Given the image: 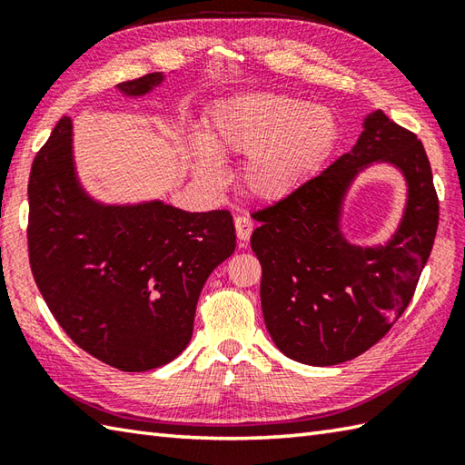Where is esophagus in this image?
Masks as SVG:
<instances>
[{
	"label": "esophagus",
	"mask_w": 465,
	"mask_h": 465,
	"mask_svg": "<svg viewBox=\"0 0 465 465\" xmlns=\"http://www.w3.org/2000/svg\"><path fill=\"white\" fill-rule=\"evenodd\" d=\"M233 223H235V233H238V240H240V245L243 248L245 243H248V240H250V235H252V232H253V222L250 220V217H245V215H238L233 220Z\"/></svg>",
	"instance_id": "34e87169"
}]
</instances>
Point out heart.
Instances as JSON below:
<instances>
[{
  "label": "heart",
  "mask_w": 465,
  "mask_h": 465,
  "mask_svg": "<svg viewBox=\"0 0 465 465\" xmlns=\"http://www.w3.org/2000/svg\"><path fill=\"white\" fill-rule=\"evenodd\" d=\"M340 140V122L330 107L302 97L255 92L217 102L190 135L187 153L197 180L220 187L225 157H245L242 185L260 202H280L328 162Z\"/></svg>",
  "instance_id": "b5f03b06"
}]
</instances>
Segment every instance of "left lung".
Wrapping results in <instances>:
<instances>
[{
    "mask_svg": "<svg viewBox=\"0 0 465 465\" xmlns=\"http://www.w3.org/2000/svg\"><path fill=\"white\" fill-rule=\"evenodd\" d=\"M373 163L404 175L407 207L385 244H350L341 232L344 193ZM253 217L260 227L252 250L273 343L295 361L335 365L378 343L408 308L436 240L440 202L418 135L378 110L365 115L351 152Z\"/></svg>",
    "mask_w": 465,
    "mask_h": 465,
    "instance_id": "8db88e82",
    "label": "left lung"
}]
</instances>
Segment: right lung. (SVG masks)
I'll return each instance as SVG.
<instances>
[{"instance_id":"1","label":"right lung","mask_w":465,"mask_h":465,"mask_svg":"<svg viewBox=\"0 0 465 465\" xmlns=\"http://www.w3.org/2000/svg\"><path fill=\"white\" fill-rule=\"evenodd\" d=\"M163 80L147 74L117 92L142 97ZM27 200L29 263L69 338L122 371L177 358L192 340L205 280L235 250L232 213L94 200L77 177L65 115L35 155Z\"/></svg>"}]
</instances>
